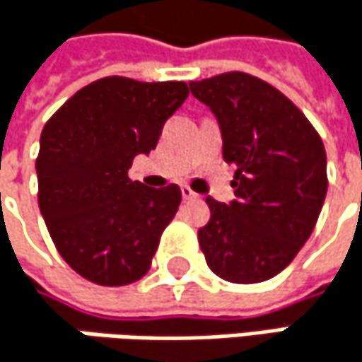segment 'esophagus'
I'll return each instance as SVG.
<instances>
[{"label":"esophagus","instance_id":"34e87169","mask_svg":"<svg viewBox=\"0 0 362 362\" xmlns=\"http://www.w3.org/2000/svg\"><path fill=\"white\" fill-rule=\"evenodd\" d=\"M182 199L184 201H194V199H199V194L190 186H182Z\"/></svg>","mask_w":362,"mask_h":362}]
</instances>
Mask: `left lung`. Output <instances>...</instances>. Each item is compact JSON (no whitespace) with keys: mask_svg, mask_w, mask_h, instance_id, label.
Instances as JSON below:
<instances>
[{"mask_svg":"<svg viewBox=\"0 0 362 362\" xmlns=\"http://www.w3.org/2000/svg\"><path fill=\"white\" fill-rule=\"evenodd\" d=\"M216 115L222 157L235 165V201L207 197L199 228L207 266L224 281L250 285L279 274L308 241L327 194L325 146L285 94L250 73L190 81Z\"/></svg>","mask_w":362,"mask_h":362,"instance_id":"left-lung-1","label":"left lung"}]
</instances>
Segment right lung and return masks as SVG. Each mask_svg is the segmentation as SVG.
<instances>
[{
    "label": "right lung",
    "mask_w": 362,
    "mask_h": 362,
    "mask_svg": "<svg viewBox=\"0 0 362 362\" xmlns=\"http://www.w3.org/2000/svg\"><path fill=\"white\" fill-rule=\"evenodd\" d=\"M186 96L184 81L112 75L81 88L47 119L37 201L56 250L83 279L119 287L148 272L182 192L178 184L144 186L127 172L136 155L157 146Z\"/></svg>",
    "instance_id": "right-lung-1"
}]
</instances>
